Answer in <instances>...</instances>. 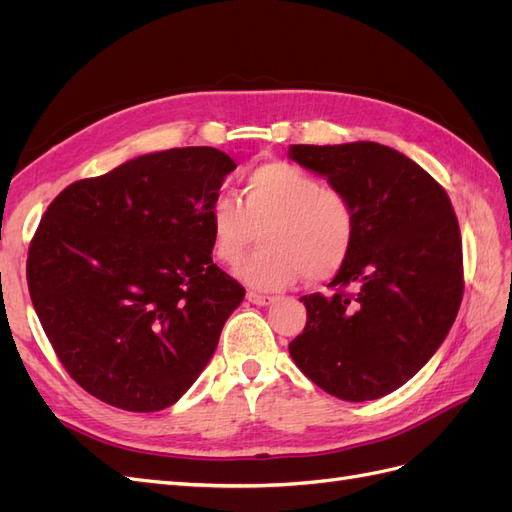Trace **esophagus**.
Instances as JSON below:
<instances>
[{
  "instance_id": "obj_1",
  "label": "esophagus",
  "mask_w": 512,
  "mask_h": 512,
  "mask_svg": "<svg viewBox=\"0 0 512 512\" xmlns=\"http://www.w3.org/2000/svg\"><path fill=\"white\" fill-rule=\"evenodd\" d=\"M247 301L254 305H271L275 299L269 297V294H260V292H247Z\"/></svg>"
}]
</instances>
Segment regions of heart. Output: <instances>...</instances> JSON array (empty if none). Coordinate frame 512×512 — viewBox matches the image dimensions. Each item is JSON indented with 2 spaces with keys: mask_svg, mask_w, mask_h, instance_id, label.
<instances>
[{
  "mask_svg": "<svg viewBox=\"0 0 512 512\" xmlns=\"http://www.w3.org/2000/svg\"><path fill=\"white\" fill-rule=\"evenodd\" d=\"M241 194L243 200L228 194L213 200L209 228L213 252L226 265H237L265 230L267 247L237 269L243 282L280 290L305 275L322 284L348 265L359 220L342 188L292 162L271 160L245 175Z\"/></svg>",
  "mask_w": 512,
  "mask_h": 512,
  "instance_id": "heart-1",
  "label": "heart"
}]
</instances>
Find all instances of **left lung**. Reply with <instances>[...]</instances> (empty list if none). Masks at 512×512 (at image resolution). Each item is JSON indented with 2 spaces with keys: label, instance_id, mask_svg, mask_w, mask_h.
<instances>
[{
  "label": "left lung",
  "instance_id": "obj_1",
  "mask_svg": "<svg viewBox=\"0 0 512 512\" xmlns=\"http://www.w3.org/2000/svg\"><path fill=\"white\" fill-rule=\"evenodd\" d=\"M288 156L354 203L359 235L333 294H305L307 324L290 342L303 374L344 401L406 384L440 348L463 297L451 198L427 170L378 143L290 145Z\"/></svg>",
  "mask_w": 512,
  "mask_h": 512
}]
</instances>
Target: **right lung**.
Masks as SVG:
<instances>
[{"mask_svg":"<svg viewBox=\"0 0 512 512\" xmlns=\"http://www.w3.org/2000/svg\"><path fill=\"white\" fill-rule=\"evenodd\" d=\"M235 160L213 147L138 156L74 181L42 215L27 286L72 380L158 412L190 389L245 288L215 265L209 207Z\"/></svg>","mask_w":512,"mask_h":512,"instance_id":"obj_1","label":"right lung"}]
</instances>
